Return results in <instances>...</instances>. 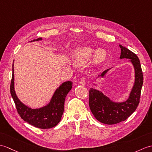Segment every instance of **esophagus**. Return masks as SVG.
<instances>
[{"label": "esophagus", "mask_w": 152, "mask_h": 152, "mask_svg": "<svg viewBox=\"0 0 152 152\" xmlns=\"http://www.w3.org/2000/svg\"><path fill=\"white\" fill-rule=\"evenodd\" d=\"M80 83L81 85H82V86H85V85H86V80H85L84 79H82L80 81Z\"/></svg>", "instance_id": "34e87169"}]
</instances>
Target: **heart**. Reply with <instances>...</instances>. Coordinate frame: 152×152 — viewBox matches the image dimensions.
Returning a JSON list of instances; mask_svg holds the SVG:
<instances>
[{
  "label": "heart",
  "mask_w": 152,
  "mask_h": 152,
  "mask_svg": "<svg viewBox=\"0 0 152 152\" xmlns=\"http://www.w3.org/2000/svg\"><path fill=\"white\" fill-rule=\"evenodd\" d=\"M106 56V52L103 49H98L96 52L94 48L89 47H82L76 48L74 52V60L77 65L87 63L93 57L95 63L102 61Z\"/></svg>",
  "instance_id": "b5f03b06"
}]
</instances>
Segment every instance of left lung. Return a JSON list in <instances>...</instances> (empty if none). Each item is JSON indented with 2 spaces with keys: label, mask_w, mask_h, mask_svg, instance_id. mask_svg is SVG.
<instances>
[{
  "label": "left lung",
  "mask_w": 152,
  "mask_h": 152,
  "mask_svg": "<svg viewBox=\"0 0 152 152\" xmlns=\"http://www.w3.org/2000/svg\"><path fill=\"white\" fill-rule=\"evenodd\" d=\"M119 47L121 49L120 59H129L128 61L132 63L135 72V80L128 99L121 102H115L100 91L94 88L89 90V105L91 112L98 121L109 125L124 121L136 110L143 84V75L139 58L127 48L121 45ZM111 69L104 70L98 77L104 78ZM94 86H96V83Z\"/></svg>",
  "instance_id": "8db88e82"
}]
</instances>
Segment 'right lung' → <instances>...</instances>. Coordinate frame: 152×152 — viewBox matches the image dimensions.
Instances as JSON below:
<instances>
[{
	"mask_svg": "<svg viewBox=\"0 0 152 152\" xmlns=\"http://www.w3.org/2000/svg\"><path fill=\"white\" fill-rule=\"evenodd\" d=\"M39 37L30 42L41 41ZM72 87V82H63L56 89L50 102L43 107L32 109L23 104L17 97L14 87V69L12 65V77L10 93L15 102L17 112L21 118L28 124L41 129H49L60 122L64 111V104L66 95Z\"/></svg>",
	"mask_w": 152,
	"mask_h": 152,
	"instance_id": "obj_1",
	"label": "right lung"
}]
</instances>
